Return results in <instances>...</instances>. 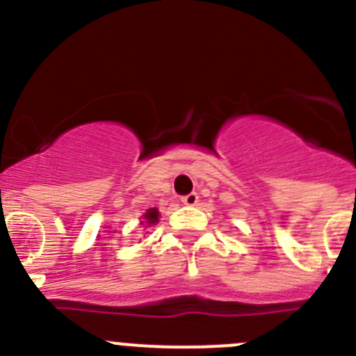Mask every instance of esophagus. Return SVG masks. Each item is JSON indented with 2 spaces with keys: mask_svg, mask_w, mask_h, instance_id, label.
<instances>
[{
  "mask_svg": "<svg viewBox=\"0 0 356 356\" xmlns=\"http://www.w3.org/2000/svg\"><path fill=\"white\" fill-rule=\"evenodd\" d=\"M197 201H199V195L195 194V192H191V194H187L181 197V202H184L185 206H195L197 204Z\"/></svg>",
  "mask_w": 356,
  "mask_h": 356,
  "instance_id": "obj_1",
  "label": "esophagus"
}]
</instances>
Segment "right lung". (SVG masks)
<instances>
[{
	"mask_svg": "<svg viewBox=\"0 0 356 356\" xmlns=\"http://www.w3.org/2000/svg\"><path fill=\"white\" fill-rule=\"evenodd\" d=\"M145 220H147V223L150 225V223H157L159 220V209L157 208H150L147 213H145Z\"/></svg>",
	"mask_w": 356,
	"mask_h": 356,
	"instance_id": "right-lung-1",
	"label": "right lung"
}]
</instances>
